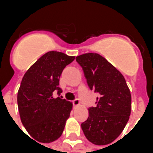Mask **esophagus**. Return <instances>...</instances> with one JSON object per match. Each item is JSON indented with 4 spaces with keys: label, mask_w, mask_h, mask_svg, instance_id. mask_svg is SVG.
I'll list each match as a JSON object with an SVG mask.
<instances>
[{
    "label": "esophagus",
    "mask_w": 153,
    "mask_h": 153,
    "mask_svg": "<svg viewBox=\"0 0 153 153\" xmlns=\"http://www.w3.org/2000/svg\"><path fill=\"white\" fill-rule=\"evenodd\" d=\"M79 104H80V102H79V100L78 99V98H76V99H74L73 101V105L74 106H79Z\"/></svg>",
    "instance_id": "1"
}]
</instances>
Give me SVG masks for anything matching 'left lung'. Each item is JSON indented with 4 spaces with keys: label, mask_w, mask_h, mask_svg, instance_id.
Segmentation results:
<instances>
[{
    "label": "left lung",
    "mask_w": 153,
    "mask_h": 153,
    "mask_svg": "<svg viewBox=\"0 0 153 153\" xmlns=\"http://www.w3.org/2000/svg\"><path fill=\"white\" fill-rule=\"evenodd\" d=\"M90 90L98 94L96 106L81 124L88 140L96 145L112 143L125 128L131 112V94L125 78L116 68L97 53L76 57Z\"/></svg>",
    "instance_id": "left-lung-1"
}]
</instances>
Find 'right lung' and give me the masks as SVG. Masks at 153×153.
Segmentation results:
<instances>
[{
	"instance_id": "add662e5",
	"label": "right lung",
	"mask_w": 153,
	"mask_h": 153,
	"mask_svg": "<svg viewBox=\"0 0 153 153\" xmlns=\"http://www.w3.org/2000/svg\"><path fill=\"white\" fill-rule=\"evenodd\" d=\"M59 51H49L40 57L23 77L17 96L23 125L37 141L48 143L60 138L70 117L72 103L60 97V77L74 60ZM58 97L54 99L53 93Z\"/></svg>"
}]
</instances>
